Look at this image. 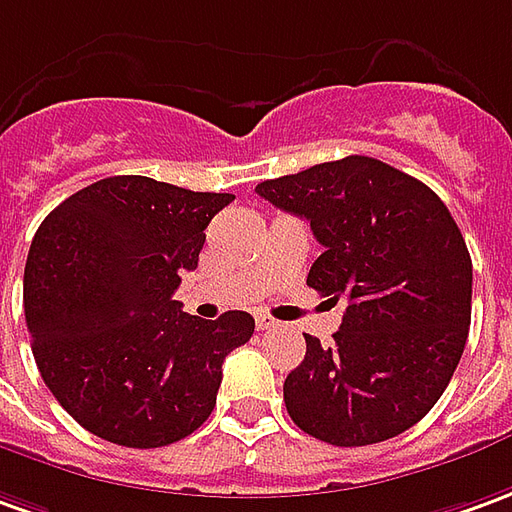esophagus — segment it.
I'll use <instances>...</instances> for the list:
<instances>
[{
	"mask_svg": "<svg viewBox=\"0 0 512 512\" xmlns=\"http://www.w3.org/2000/svg\"><path fill=\"white\" fill-rule=\"evenodd\" d=\"M256 326H259V331H270V329H276L278 323H276V320H273V317L259 315V317H256Z\"/></svg>",
	"mask_w": 512,
	"mask_h": 512,
	"instance_id": "obj_1",
	"label": "esophagus"
}]
</instances>
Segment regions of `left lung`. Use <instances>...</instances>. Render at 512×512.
<instances>
[{
  "label": "left lung",
  "mask_w": 512,
  "mask_h": 512,
  "mask_svg": "<svg viewBox=\"0 0 512 512\" xmlns=\"http://www.w3.org/2000/svg\"><path fill=\"white\" fill-rule=\"evenodd\" d=\"M276 209L309 220L323 253L306 284L348 298L334 343L306 337L284 404L306 435L368 446L401 435L438 404L471 326V256L426 183L368 155L262 181Z\"/></svg>",
  "instance_id": "1"
}]
</instances>
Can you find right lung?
Here are the masks:
<instances>
[{"label":"right lung","mask_w":512,"mask_h":512,"mask_svg":"<svg viewBox=\"0 0 512 512\" xmlns=\"http://www.w3.org/2000/svg\"><path fill=\"white\" fill-rule=\"evenodd\" d=\"M234 195L114 175L38 225L24 317L41 379L91 435L158 449L217 404L225 357L256 329L248 312L200 320L172 295L195 270L211 217Z\"/></svg>","instance_id":"1"}]
</instances>
